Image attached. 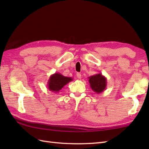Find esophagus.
<instances>
[{"instance_id": "1", "label": "esophagus", "mask_w": 149, "mask_h": 149, "mask_svg": "<svg viewBox=\"0 0 149 149\" xmlns=\"http://www.w3.org/2000/svg\"><path fill=\"white\" fill-rule=\"evenodd\" d=\"M77 77L78 79L81 78V74H80V73H77Z\"/></svg>"}]
</instances>
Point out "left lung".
Here are the masks:
<instances>
[{
    "mask_svg": "<svg viewBox=\"0 0 149 149\" xmlns=\"http://www.w3.org/2000/svg\"><path fill=\"white\" fill-rule=\"evenodd\" d=\"M90 86L94 92L100 93L106 90L107 86V79L104 75L99 73L88 77Z\"/></svg>",
    "mask_w": 149,
    "mask_h": 149,
    "instance_id": "1",
    "label": "left lung"
}]
</instances>
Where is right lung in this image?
<instances>
[{
	"mask_svg": "<svg viewBox=\"0 0 149 149\" xmlns=\"http://www.w3.org/2000/svg\"><path fill=\"white\" fill-rule=\"evenodd\" d=\"M72 80V77H65L59 73H55L50 75L47 83L48 84L47 86L50 91L54 93H58L63 86H65L66 84H67Z\"/></svg>",
	"mask_w": 149,
	"mask_h": 149,
	"instance_id": "add662e5",
	"label": "right lung"
}]
</instances>
